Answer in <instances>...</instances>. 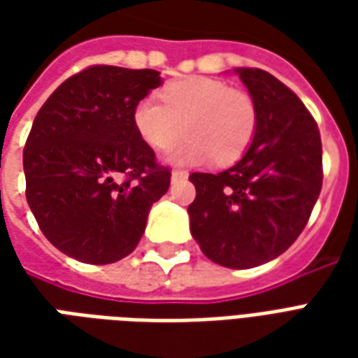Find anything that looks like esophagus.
Instances as JSON below:
<instances>
[{
  "label": "esophagus",
  "instance_id": "34e87169",
  "mask_svg": "<svg viewBox=\"0 0 358 358\" xmlns=\"http://www.w3.org/2000/svg\"><path fill=\"white\" fill-rule=\"evenodd\" d=\"M171 178H172V182H176V180H186L187 172L186 171H172Z\"/></svg>",
  "mask_w": 358,
  "mask_h": 358
}]
</instances>
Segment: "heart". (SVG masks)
<instances>
[{"mask_svg": "<svg viewBox=\"0 0 358 358\" xmlns=\"http://www.w3.org/2000/svg\"><path fill=\"white\" fill-rule=\"evenodd\" d=\"M163 103L143 97L134 109V126L149 148H172L174 164H201L215 157L218 164L238 161L253 141L257 107L253 97L217 78L189 76L164 86Z\"/></svg>", "mask_w": 358, "mask_h": 358, "instance_id": "b5f03b06", "label": "heart"}]
</instances>
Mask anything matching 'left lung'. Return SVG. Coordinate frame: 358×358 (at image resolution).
<instances>
[{
    "label": "left lung",
    "mask_w": 358,
    "mask_h": 358,
    "mask_svg": "<svg viewBox=\"0 0 358 358\" xmlns=\"http://www.w3.org/2000/svg\"><path fill=\"white\" fill-rule=\"evenodd\" d=\"M257 107V130L238 163L194 172L189 230L207 259L251 268L282 255L307 226L322 187V141L292 90L261 69H236Z\"/></svg>",
    "instance_id": "obj_1"
}]
</instances>
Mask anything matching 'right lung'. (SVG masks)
Instances as JSON below:
<instances>
[{
	"label": "right lung",
	"instance_id": "add662e5",
	"mask_svg": "<svg viewBox=\"0 0 358 358\" xmlns=\"http://www.w3.org/2000/svg\"><path fill=\"white\" fill-rule=\"evenodd\" d=\"M163 84L157 71L95 65L65 80L43 103L22 164L27 201L43 236L80 263L130 255L171 171L134 126V109Z\"/></svg>",
	"mask_w": 358,
	"mask_h": 358
}]
</instances>
